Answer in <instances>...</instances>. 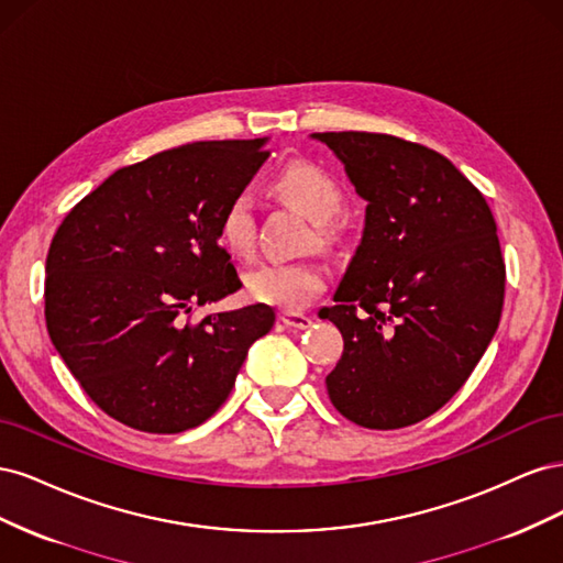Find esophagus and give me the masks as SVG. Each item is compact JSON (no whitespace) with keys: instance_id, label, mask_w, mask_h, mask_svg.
<instances>
[{"instance_id":"esophagus-1","label":"esophagus","mask_w":563,"mask_h":563,"mask_svg":"<svg viewBox=\"0 0 563 563\" xmlns=\"http://www.w3.org/2000/svg\"><path fill=\"white\" fill-rule=\"evenodd\" d=\"M282 321L286 323L288 329H308L310 323H312L310 317H305V314H300V312H284V314H282Z\"/></svg>"}]
</instances>
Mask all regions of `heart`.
Segmentation results:
<instances>
[{
	"instance_id": "heart-1",
	"label": "heart",
	"mask_w": 563,
	"mask_h": 563,
	"mask_svg": "<svg viewBox=\"0 0 563 563\" xmlns=\"http://www.w3.org/2000/svg\"><path fill=\"white\" fill-rule=\"evenodd\" d=\"M275 192L296 211L317 223L319 242H331L329 220L343 203L338 183L310 162L286 166L275 178ZM218 234L223 246L234 255H249L253 249V201L236 195L220 216ZM246 294L251 300L272 305L286 312H298L327 288V272L317 263H261L246 272Z\"/></svg>"
}]
</instances>
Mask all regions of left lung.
I'll use <instances>...</instances> for the list:
<instances>
[{
    "instance_id": "left-lung-1",
    "label": "left lung",
    "mask_w": 563,
    "mask_h": 563,
    "mask_svg": "<svg viewBox=\"0 0 563 563\" xmlns=\"http://www.w3.org/2000/svg\"><path fill=\"white\" fill-rule=\"evenodd\" d=\"M366 201L364 232L333 308L343 356L333 406L371 430L439 411L496 335L505 263L482 192L439 152L395 135L312 133Z\"/></svg>"
}]
</instances>
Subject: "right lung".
<instances>
[{"instance_id": "obj_1", "label": "right lung", "mask_w": 563, "mask_h": 563, "mask_svg": "<svg viewBox=\"0 0 563 563\" xmlns=\"http://www.w3.org/2000/svg\"><path fill=\"white\" fill-rule=\"evenodd\" d=\"M265 145L190 143L119 168L51 242V343L84 391L133 430L176 434L211 418L249 347L275 327L263 302L190 321L242 288L218 223L267 159Z\"/></svg>"}]
</instances>
